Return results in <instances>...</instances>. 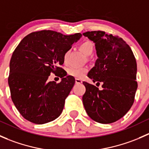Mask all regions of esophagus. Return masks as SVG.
I'll return each mask as SVG.
<instances>
[{"label":"esophagus","mask_w":149,"mask_h":149,"mask_svg":"<svg viewBox=\"0 0 149 149\" xmlns=\"http://www.w3.org/2000/svg\"><path fill=\"white\" fill-rule=\"evenodd\" d=\"M83 81L80 79H76V84H81Z\"/></svg>","instance_id":"esophagus-1"}]
</instances>
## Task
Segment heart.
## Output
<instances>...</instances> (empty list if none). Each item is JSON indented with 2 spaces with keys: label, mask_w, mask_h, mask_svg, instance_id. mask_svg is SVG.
Instances as JSON below:
<instances>
[{
  "label": "heart",
  "mask_w": 149,
  "mask_h": 149,
  "mask_svg": "<svg viewBox=\"0 0 149 149\" xmlns=\"http://www.w3.org/2000/svg\"><path fill=\"white\" fill-rule=\"evenodd\" d=\"M79 48L81 50L84 52L85 55L87 56H89L94 52V44L92 42L89 41V40H85V41L82 42L80 45H79ZM68 55L69 51L67 50L64 53L63 55V62L65 63H67L68 59ZM88 71V69L86 68H79V67H70L69 68L68 70V73L70 76H73L76 78H79L81 79L85 76L86 73Z\"/></svg>",
  "instance_id": "1"
}]
</instances>
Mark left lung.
Instances as JSON below:
<instances>
[{"instance_id":"1","label":"left lung","mask_w":149,"mask_h":149,"mask_svg":"<svg viewBox=\"0 0 149 149\" xmlns=\"http://www.w3.org/2000/svg\"><path fill=\"white\" fill-rule=\"evenodd\" d=\"M95 43L98 59L88 77L102 84V89L84 81L82 100L86 112L93 120L102 124L116 122L129 111L138 88L137 63L130 46L118 36L102 31L84 33Z\"/></svg>"}]
</instances>
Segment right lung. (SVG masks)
<instances>
[{
    "label": "right lung",
    "instance_id": "right-lung-1",
    "mask_svg": "<svg viewBox=\"0 0 149 149\" xmlns=\"http://www.w3.org/2000/svg\"><path fill=\"white\" fill-rule=\"evenodd\" d=\"M81 34L64 35L51 30L30 33L20 42L10 61V97L21 115L35 124L49 123L61 115L75 79L61 67L63 55ZM51 72L62 79L48 82Z\"/></svg>",
    "mask_w": 149,
    "mask_h": 149
}]
</instances>
